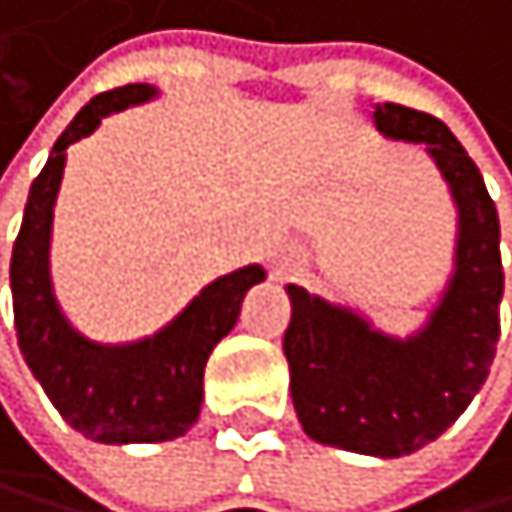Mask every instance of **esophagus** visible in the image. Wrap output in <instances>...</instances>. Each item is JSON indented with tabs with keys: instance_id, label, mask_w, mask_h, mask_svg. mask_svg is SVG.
<instances>
[{
	"instance_id": "obj_1",
	"label": "esophagus",
	"mask_w": 512,
	"mask_h": 512,
	"mask_svg": "<svg viewBox=\"0 0 512 512\" xmlns=\"http://www.w3.org/2000/svg\"><path fill=\"white\" fill-rule=\"evenodd\" d=\"M280 267H292V254H286V258H280Z\"/></svg>"
}]
</instances>
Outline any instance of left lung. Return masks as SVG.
<instances>
[{
    "instance_id": "left-lung-1",
    "label": "left lung",
    "mask_w": 512,
    "mask_h": 512,
    "mask_svg": "<svg viewBox=\"0 0 512 512\" xmlns=\"http://www.w3.org/2000/svg\"><path fill=\"white\" fill-rule=\"evenodd\" d=\"M384 138L425 144L459 213L453 277L409 340L374 330L359 311L286 286L289 390L311 441L365 456H406L437 441L482 390L500 336V223L485 179L450 128L400 103H377Z\"/></svg>"
}]
</instances>
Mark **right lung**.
I'll list each match as a JSON object with an SVG mask.
<instances>
[{
	"mask_svg": "<svg viewBox=\"0 0 512 512\" xmlns=\"http://www.w3.org/2000/svg\"><path fill=\"white\" fill-rule=\"evenodd\" d=\"M157 97L150 84H125L90 100L49 150L30 185L12 248V308L18 346L65 422L100 444H157L182 437L201 415L204 365L239 321L245 292L267 273L248 264L213 280L163 330L138 343L103 346L65 321L49 280V235L65 150L106 116Z\"/></svg>",
	"mask_w": 512,
	"mask_h": 512,
	"instance_id": "right-lung-1",
	"label": "right lung"
}]
</instances>
